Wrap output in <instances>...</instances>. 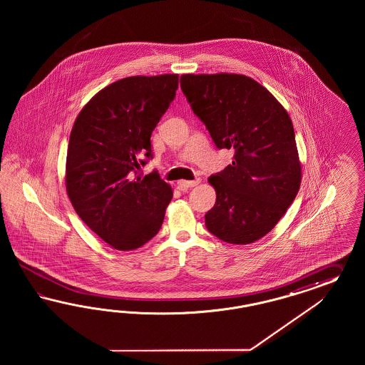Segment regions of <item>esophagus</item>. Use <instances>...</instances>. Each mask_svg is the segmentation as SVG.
<instances>
[{"mask_svg": "<svg viewBox=\"0 0 365 365\" xmlns=\"http://www.w3.org/2000/svg\"><path fill=\"white\" fill-rule=\"evenodd\" d=\"M199 182H200L199 179H197V180H179L178 187L180 190H188L190 187H194V186L199 185Z\"/></svg>", "mask_w": 365, "mask_h": 365, "instance_id": "1", "label": "esophagus"}]
</instances>
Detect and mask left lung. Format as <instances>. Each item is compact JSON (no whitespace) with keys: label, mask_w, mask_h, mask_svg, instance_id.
I'll return each instance as SVG.
<instances>
[{"label":"left lung","mask_w":365,"mask_h":365,"mask_svg":"<svg viewBox=\"0 0 365 365\" xmlns=\"http://www.w3.org/2000/svg\"><path fill=\"white\" fill-rule=\"evenodd\" d=\"M180 88L215 145L235 151L232 165L209 178L217 200L205 215L206 227L225 242H255L284 217L301 185L287 110L245 75L187 73Z\"/></svg>","instance_id":"8db88e82"}]
</instances>
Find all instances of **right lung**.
Returning a JSON list of instances; mask_svg holds the SVG:
<instances>
[{
    "label": "right lung",
    "mask_w": 365,
    "mask_h": 365,
    "mask_svg": "<svg viewBox=\"0 0 365 365\" xmlns=\"http://www.w3.org/2000/svg\"><path fill=\"white\" fill-rule=\"evenodd\" d=\"M177 73L122 78L80 110L66 154V194L81 221L116 250H135L159 232L173 188L154 171L151 133L178 89Z\"/></svg>",
    "instance_id": "1"
}]
</instances>
